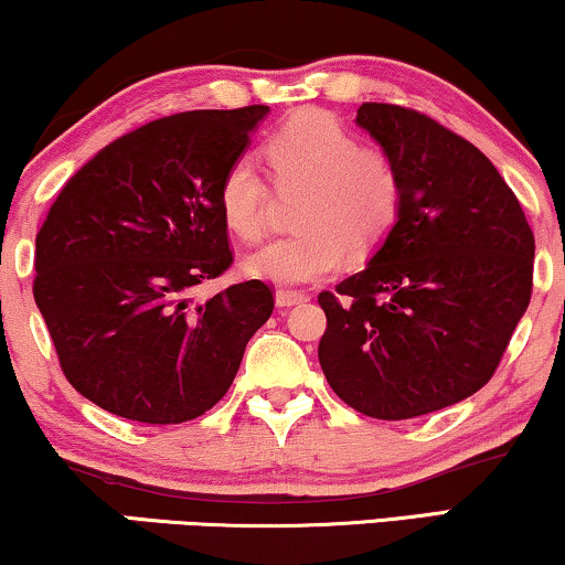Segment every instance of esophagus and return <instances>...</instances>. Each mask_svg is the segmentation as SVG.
<instances>
[{"instance_id": "esophagus-1", "label": "esophagus", "mask_w": 565, "mask_h": 565, "mask_svg": "<svg viewBox=\"0 0 565 565\" xmlns=\"http://www.w3.org/2000/svg\"><path fill=\"white\" fill-rule=\"evenodd\" d=\"M301 301H307V294L305 291H294V289H279L276 291V307H294V305H301Z\"/></svg>"}]
</instances>
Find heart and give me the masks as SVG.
Wrapping results in <instances>:
<instances>
[{
	"label": "heart",
	"mask_w": 565,
	"mask_h": 565,
	"mask_svg": "<svg viewBox=\"0 0 565 565\" xmlns=\"http://www.w3.org/2000/svg\"><path fill=\"white\" fill-rule=\"evenodd\" d=\"M276 192L299 194L294 225L245 260L248 274L271 284L328 279L351 256H369L386 241L402 212L404 179L396 158L361 146L351 130L322 109H301L266 140ZM274 189L248 156L222 173L217 206L241 241H258L268 225Z\"/></svg>",
	"instance_id": "heart-1"
}]
</instances>
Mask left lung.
Here are the masks:
<instances>
[{
    "label": "left lung",
    "mask_w": 565,
    "mask_h": 565,
    "mask_svg": "<svg viewBox=\"0 0 565 565\" xmlns=\"http://www.w3.org/2000/svg\"><path fill=\"white\" fill-rule=\"evenodd\" d=\"M396 158L402 212L369 266L322 291L317 355L348 407L409 419L479 392L532 294L535 235L494 163L417 109L355 117Z\"/></svg>",
    "instance_id": "left-lung-1"
}]
</instances>
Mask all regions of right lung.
<instances>
[{
    "mask_svg": "<svg viewBox=\"0 0 565 565\" xmlns=\"http://www.w3.org/2000/svg\"><path fill=\"white\" fill-rule=\"evenodd\" d=\"M266 105L161 117L102 148L66 181L35 237L33 297L63 376L117 417L179 425L227 394L274 312L253 279L196 301L233 264L222 173Z\"/></svg>",
    "mask_w": 565,
    "mask_h": 565,
    "instance_id": "obj_1",
    "label": "right lung"
}]
</instances>
